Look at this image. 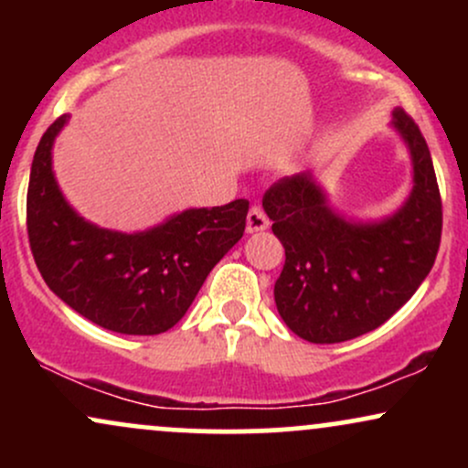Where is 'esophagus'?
I'll return each mask as SVG.
<instances>
[{"mask_svg":"<svg viewBox=\"0 0 468 468\" xmlns=\"http://www.w3.org/2000/svg\"><path fill=\"white\" fill-rule=\"evenodd\" d=\"M271 227V219L266 218V213L260 207H252L246 216V233H260Z\"/></svg>","mask_w":468,"mask_h":468,"instance_id":"1","label":"esophagus"}]
</instances>
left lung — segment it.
I'll return each instance as SVG.
<instances>
[{"instance_id":"left-lung-1","label":"left lung","mask_w":468,"mask_h":468,"mask_svg":"<svg viewBox=\"0 0 468 468\" xmlns=\"http://www.w3.org/2000/svg\"><path fill=\"white\" fill-rule=\"evenodd\" d=\"M391 127L411 158V191L391 216L346 218L313 171L279 180L264 196L272 233L286 249L277 310L310 343L350 341L383 325L436 261L442 202L431 154L400 107L391 112Z\"/></svg>"}]
</instances>
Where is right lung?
<instances>
[{"label":"right lung","instance_id":"obj_1","mask_svg":"<svg viewBox=\"0 0 468 468\" xmlns=\"http://www.w3.org/2000/svg\"><path fill=\"white\" fill-rule=\"evenodd\" d=\"M68 118L48 127L30 166L26 216L37 268L63 303L105 330L166 332L241 239L249 202L186 208L136 233L96 227L69 207L52 171V147Z\"/></svg>","mask_w":468,"mask_h":468}]
</instances>
